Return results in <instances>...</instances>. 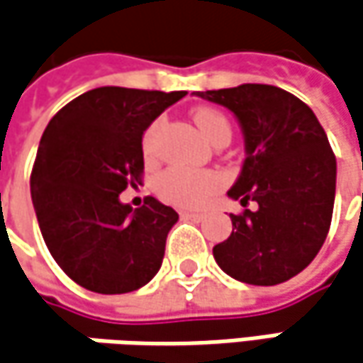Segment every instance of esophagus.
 <instances>
[{
    "instance_id": "esophagus-1",
    "label": "esophagus",
    "mask_w": 363,
    "mask_h": 363,
    "mask_svg": "<svg viewBox=\"0 0 363 363\" xmlns=\"http://www.w3.org/2000/svg\"><path fill=\"white\" fill-rule=\"evenodd\" d=\"M182 220H193V222H201L203 213H193V211H181Z\"/></svg>"
}]
</instances>
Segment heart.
Masks as SVG:
<instances>
[{
  "label": "heart",
  "mask_w": 363,
  "mask_h": 363,
  "mask_svg": "<svg viewBox=\"0 0 363 363\" xmlns=\"http://www.w3.org/2000/svg\"><path fill=\"white\" fill-rule=\"evenodd\" d=\"M193 121L199 129L203 138L209 139L211 143L220 138H230L232 129L228 118L213 108H197ZM158 135V123H154L145 135H143V152L145 156L154 154V143ZM220 177L216 172H201V170H191L182 166H172L164 170L158 181H156V191L160 193L166 201L181 205V207H199L205 203L220 186Z\"/></svg>",
  "instance_id": "1"
}]
</instances>
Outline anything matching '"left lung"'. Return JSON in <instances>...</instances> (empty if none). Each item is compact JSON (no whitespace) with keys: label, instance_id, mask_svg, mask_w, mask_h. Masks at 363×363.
<instances>
[{"label":"left lung","instance_id":"8db88e82","mask_svg":"<svg viewBox=\"0 0 363 363\" xmlns=\"http://www.w3.org/2000/svg\"><path fill=\"white\" fill-rule=\"evenodd\" d=\"M225 106L240 125L245 162L228 197L246 207L213 259L230 277L277 286L312 263L329 234L337 162L312 108L277 86L242 84L193 92Z\"/></svg>","mask_w":363,"mask_h":363}]
</instances>
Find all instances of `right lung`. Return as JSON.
<instances>
[{
	"label": "right lung",
	"instance_id": "obj_1",
	"mask_svg": "<svg viewBox=\"0 0 363 363\" xmlns=\"http://www.w3.org/2000/svg\"><path fill=\"white\" fill-rule=\"evenodd\" d=\"M186 92L94 88L55 115L38 145L30 195L45 245L75 284L96 294L143 288L160 271L179 213L118 195L143 172V133Z\"/></svg>",
	"mask_w": 363,
	"mask_h": 363
}]
</instances>
